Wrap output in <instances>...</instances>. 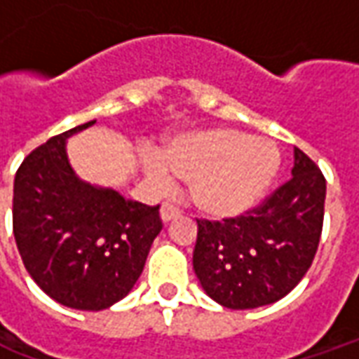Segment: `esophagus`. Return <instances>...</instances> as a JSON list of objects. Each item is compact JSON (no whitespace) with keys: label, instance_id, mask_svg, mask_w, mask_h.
I'll list each match as a JSON object with an SVG mask.
<instances>
[{"label":"esophagus","instance_id":"esophagus-1","mask_svg":"<svg viewBox=\"0 0 359 359\" xmlns=\"http://www.w3.org/2000/svg\"><path fill=\"white\" fill-rule=\"evenodd\" d=\"M180 217V210L177 205H172V203L165 202L161 205V219H163V223H169L172 219H179Z\"/></svg>","mask_w":359,"mask_h":359}]
</instances>
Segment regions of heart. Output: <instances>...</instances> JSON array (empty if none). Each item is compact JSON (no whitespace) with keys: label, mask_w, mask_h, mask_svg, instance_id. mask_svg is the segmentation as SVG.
<instances>
[{"label":"heart","mask_w":359,"mask_h":359,"mask_svg":"<svg viewBox=\"0 0 359 359\" xmlns=\"http://www.w3.org/2000/svg\"><path fill=\"white\" fill-rule=\"evenodd\" d=\"M280 165L275 142L229 128L175 136L159 159L146 157V172L157 184L169 175L187 180L194 203L213 217H233L256 205Z\"/></svg>","instance_id":"heart-1"}]
</instances>
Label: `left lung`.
<instances>
[{"instance_id": "obj_1", "label": "left lung", "mask_w": 359, "mask_h": 359, "mask_svg": "<svg viewBox=\"0 0 359 359\" xmlns=\"http://www.w3.org/2000/svg\"><path fill=\"white\" fill-rule=\"evenodd\" d=\"M327 182L294 148L292 179L236 217L196 219L194 271L205 294L231 309L280 300L308 273L323 231Z\"/></svg>"}]
</instances>
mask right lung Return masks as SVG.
<instances>
[{
  "label": "right lung",
  "mask_w": 359,
  "mask_h": 359,
  "mask_svg": "<svg viewBox=\"0 0 359 359\" xmlns=\"http://www.w3.org/2000/svg\"><path fill=\"white\" fill-rule=\"evenodd\" d=\"M92 125L51 136L25 157L13 187V234L30 277L50 298L100 311L130 292L163 223L159 205L74 175L65 140Z\"/></svg>",
  "instance_id": "right-lung-1"
}]
</instances>
